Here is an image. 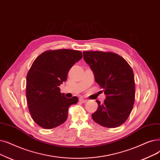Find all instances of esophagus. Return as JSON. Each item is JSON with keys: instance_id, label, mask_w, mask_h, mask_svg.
I'll list each match as a JSON object with an SVG mask.
<instances>
[{"instance_id": "obj_1", "label": "esophagus", "mask_w": 160, "mask_h": 160, "mask_svg": "<svg viewBox=\"0 0 160 160\" xmlns=\"http://www.w3.org/2000/svg\"><path fill=\"white\" fill-rule=\"evenodd\" d=\"M79 101H80V102L84 103V102H87V100H86V99H84V98H80V99H79Z\"/></svg>"}]
</instances>
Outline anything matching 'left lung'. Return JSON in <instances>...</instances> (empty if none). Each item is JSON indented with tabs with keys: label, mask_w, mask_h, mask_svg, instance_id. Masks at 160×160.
<instances>
[{
	"label": "left lung",
	"mask_w": 160,
	"mask_h": 160,
	"mask_svg": "<svg viewBox=\"0 0 160 160\" xmlns=\"http://www.w3.org/2000/svg\"><path fill=\"white\" fill-rule=\"evenodd\" d=\"M84 59L95 75V80L103 89L106 99L98 104L92 115L103 127L117 128L122 125L133 109L135 86L134 74L128 62L110 52L84 51Z\"/></svg>",
	"instance_id": "left-lung-1"
}]
</instances>
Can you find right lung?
Masks as SVG:
<instances>
[{
    "instance_id": "1",
    "label": "right lung",
    "mask_w": 160,
    "mask_h": 160,
    "mask_svg": "<svg viewBox=\"0 0 160 160\" xmlns=\"http://www.w3.org/2000/svg\"><path fill=\"white\" fill-rule=\"evenodd\" d=\"M82 58L80 51L60 49L47 50L34 61L27 75L26 97L31 118L41 128L60 126L67 119L68 107L78 102L77 97L66 98L59 86Z\"/></svg>"
}]
</instances>
